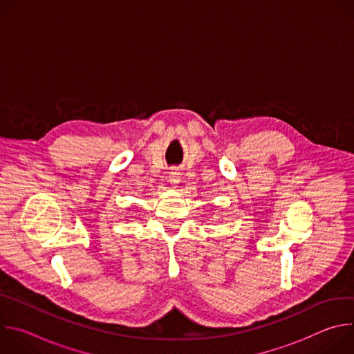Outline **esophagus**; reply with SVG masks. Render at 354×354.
I'll use <instances>...</instances> for the list:
<instances>
[{
	"instance_id": "1",
	"label": "esophagus",
	"mask_w": 354,
	"mask_h": 354,
	"mask_svg": "<svg viewBox=\"0 0 354 354\" xmlns=\"http://www.w3.org/2000/svg\"><path fill=\"white\" fill-rule=\"evenodd\" d=\"M180 174L176 171V169H172L171 172H169V176H168V180L172 183V185H178L179 182H180V176H179Z\"/></svg>"
}]
</instances>
